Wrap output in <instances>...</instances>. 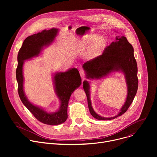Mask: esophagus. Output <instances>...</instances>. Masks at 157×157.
<instances>
[{
    "instance_id": "1",
    "label": "esophagus",
    "mask_w": 157,
    "mask_h": 157,
    "mask_svg": "<svg viewBox=\"0 0 157 157\" xmlns=\"http://www.w3.org/2000/svg\"><path fill=\"white\" fill-rule=\"evenodd\" d=\"M79 74H80V76H81V77L82 78V79H84V77H85V74H84V71L82 70H80V71H79Z\"/></svg>"
}]
</instances>
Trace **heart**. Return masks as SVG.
<instances>
[{
  "mask_svg": "<svg viewBox=\"0 0 157 157\" xmlns=\"http://www.w3.org/2000/svg\"><path fill=\"white\" fill-rule=\"evenodd\" d=\"M82 42L84 44H90L86 52V56L89 59L94 58L101 53L104 48L105 40L103 36H98L96 34H88L82 39Z\"/></svg>",
  "mask_w": 157,
  "mask_h": 157,
  "instance_id": "b5f03b06",
  "label": "heart"
}]
</instances>
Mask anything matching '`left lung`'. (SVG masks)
<instances>
[{"mask_svg": "<svg viewBox=\"0 0 157 157\" xmlns=\"http://www.w3.org/2000/svg\"><path fill=\"white\" fill-rule=\"evenodd\" d=\"M82 68L87 79H101L115 71H122L127 85V96L119 114L113 117H103L94 110L90 99V85L87 81L83 82L88 107L93 117L98 120H111L122 116L127 110L136 95L138 89L137 64L133 55V48L124 36H117L116 41L104 50L103 53L86 62Z\"/></svg>", "mask_w": 157, "mask_h": 157, "instance_id": "obj_1", "label": "left lung"}]
</instances>
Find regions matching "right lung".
<instances>
[{"label":"right lung","mask_w":157,"mask_h":157,"mask_svg":"<svg viewBox=\"0 0 157 157\" xmlns=\"http://www.w3.org/2000/svg\"><path fill=\"white\" fill-rule=\"evenodd\" d=\"M58 30L53 28L44 30L41 32L28 36L20 48L18 56V65L16 70V78L18 82V93L24 105L40 122L50 125H59L64 122L68 118L67 109L71 95L81 84L79 71L71 68L65 72L56 73L53 75L55 93L60 101L58 111L49 113L41 107L35 105L27 99L24 91L23 65L24 61L38 56L44 47H48L54 41Z\"/></svg>","instance_id":"obj_1"}]
</instances>
